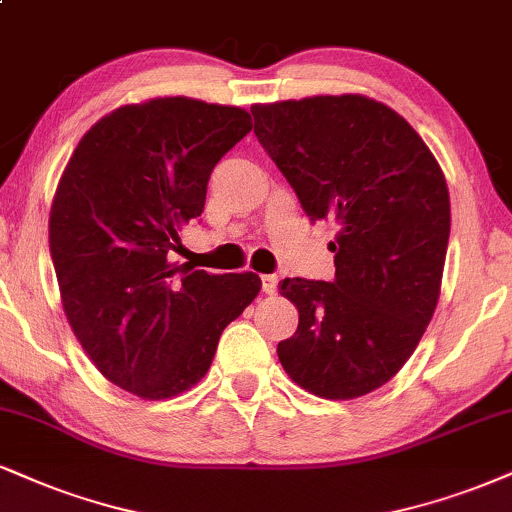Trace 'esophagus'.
Returning <instances> with one entry per match:
<instances>
[{"instance_id":"1","label":"esophagus","mask_w":512,"mask_h":512,"mask_svg":"<svg viewBox=\"0 0 512 512\" xmlns=\"http://www.w3.org/2000/svg\"><path fill=\"white\" fill-rule=\"evenodd\" d=\"M261 287L266 294H273L277 289V275H261Z\"/></svg>"}]
</instances>
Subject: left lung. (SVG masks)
<instances>
[{
	"label": "left lung",
	"mask_w": 512,
	"mask_h": 512,
	"mask_svg": "<svg viewBox=\"0 0 512 512\" xmlns=\"http://www.w3.org/2000/svg\"><path fill=\"white\" fill-rule=\"evenodd\" d=\"M254 132L304 206L339 225L334 280L285 277L299 327L277 344L301 389L334 401L403 368L439 301L449 187L422 137L363 94L254 104Z\"/></svg>",
	"instance_id": "obj_1"
}]
</instances>
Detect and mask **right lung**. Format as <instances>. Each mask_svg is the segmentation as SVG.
<instances>
[{"instance_id":"obj_1","label":"right lung","mask_w":512,"mask_h":512,"mask_svg":"<svg viewBox=\"0 0 512 512\" xmlns=\"http://www.w3.org/2000/svg\"><path fill=\"white\" fill-rule=\"evenodd\" d=\"M239 106L161 97L97 121L49 213V251L75 337L106 380L161 401L211 368L220 334L261 292L256 273L170 263L216 163L251 130Z\"/></svg>"}]
</instances>
